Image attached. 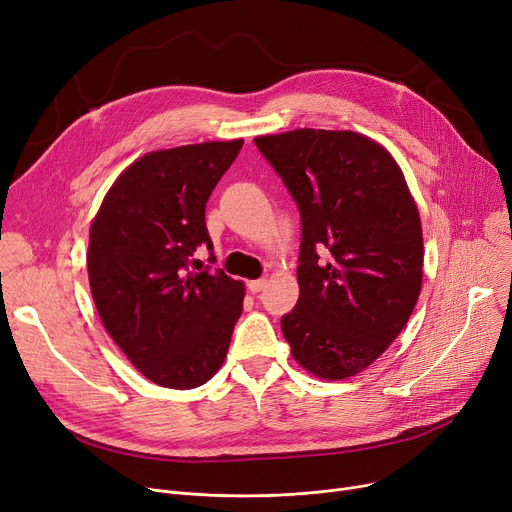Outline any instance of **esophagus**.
I'll use <instances>...</instances> for the list:
<instances>
[{"mask_svg":"<svg viewBox=\"0 0 512 512\" xmlns=\"http://www.w3.org/2000/svg\"><path fill=\"white\" fill-rule=\"evenodd\" d=\"M247 286H249V290H251L253 294H257V292H261V290L267 286V280H265V278H259V280H251Z\"/></svg>","mask_w":512,"mask_h":512,"instance_id":"esophagus-1","label":"esophagus"}]
</instances>
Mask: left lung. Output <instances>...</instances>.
<instances>
[{
  "label": "left lung",
  "instance_id": "8db88e82",
  "mask_svg": "<svg viewBox=\"0 0 512 512\" xmlns=\"http://www.w3.org/2000/svg\"><path fill=\"white\" fill-rule=\"evenodd\" d=\"M301 213L292 357L324 380L369 367L407 326L423 276L417 205L392 155L351 130L255 139Z\"/></svg>",
  "mask_w": 512,
  "mask_h": 512
}]
</instances>
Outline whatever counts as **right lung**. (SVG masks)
<instances>
[{"label":"right lung","instance_id":"obj_1","mask_svg":"<svg viewBox=\"0 0 512 512\" xmlns=\"http://www.w3.org/2000/svg\"><path fill=\"white\" fill-rule=\"evenodd\" d=\"M240 147L236 139L143 155L114 182L91 224L87 267L97 313L157 386L188 390L211 380L242 313V282L209 265L188 272L199 247L213 249L205 203Z\"/></svg>","mask_w":512,"mask_h":512}]
</instances>
